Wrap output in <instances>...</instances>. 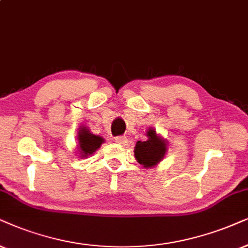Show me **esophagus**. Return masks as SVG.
<instances>
[{"instance_id": "esophagus-1", "label": "esophagus", "mask_w": 248, "mask_h": 248, "mask_svg": "<svg viewBox=\"0 0 248 248\" xmlns=\"http://www.w3.org/2000/svg\"><path fill=\"white\" fill-rule=\"evenodd\" d=\"M127 142H128V140H127V139L124 136L115 137V143L120 144V145H124V144H126Z\"/></svg>"}]
</instances>
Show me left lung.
<instances>
[{
  "label": "left lung",
  "mask_w": 248,
  "mask_h": 248,
  "mask_svg": "<svg viewBox=\"0 0 248 248\" xmlns=\"http://www.w3.org/2000/svg\"><path fill=\"white\" fill-rule=\"evenodd\" d=\"M147 140L144 142L136 143L134 149L135 158L143 167L150 168L158 165L167 152V143L164 139L158 136L153 128H149L146 131Z\"/></svg>",
  "instance_id": "1"
}]
</instances>
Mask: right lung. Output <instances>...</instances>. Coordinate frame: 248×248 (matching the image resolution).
Instances as JSON below:
<instances>
[{"mask_svg": "<svg viewBox=\"0 0 248 248\" xmlns=\"http://www.w3.org/2000/svg\"><path fill=\"white\" fill-rule=\"evenodd\" d=\"M104 143V139L98 135H93L89 131L87 127H81L78 131V147H79L80 156L86 158L92 155L96 150L101 147Z\"/></svg>", "mask_w": 248, "mask_h": 248, "instance_id": "add662e5", "label": "right lung"}]
</instances>
